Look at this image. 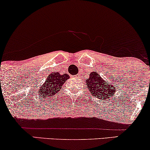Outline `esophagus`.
<instances>
[{
	"mask_svg": "<svg viewBox=\"0 0 150 150\" xmlns=\"http://www.w3.org/2000/svg\"><path fill=\"white\" fill-rule=\"evenodd\" d=\"M76 78H77V77H78V76H76Z\"/></svg>",
	"mask_w": 150,
	"mask_h": 150,
	"instance_id": "34e87169",
	"label": "esophagus"
}]
</instances>
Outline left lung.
<instances>
[{
  "mask_svg": "<svg viewBox=\"0 0 150 150\" xmlns=\"http://www.w3.org/2000/svg\"><path fill=\"white\" fill-rule=\"evenodd\" d=\"M85 84L87 85V88H88L89 92L92 93L93 96L97 95L100 99L103 98L104 100L105 98L113 97L112 96H114L115 92L114 89L116 86L107 84L96 71L89 74Z\"/></svg>",
  "mask_w": 150,
  "mask_h": 150,
  "instance_id": "left-lung-1",
  "label": "left lung"
}]
</instances>
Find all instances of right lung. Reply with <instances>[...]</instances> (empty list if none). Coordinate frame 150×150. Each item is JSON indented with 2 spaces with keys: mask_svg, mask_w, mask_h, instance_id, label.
Listing matches in <instances>:
<instances>
[{
  "mask_svg": "<svg viewBox=\"0 0 150 150\" xmlns=\"http://www.w3.org/2000/svg\"><path fill=\"white\" fill-rule=\"evenodd\" d=\"M69 78L67 74H60L58 72L52 73L47 77L46 81L39 89V92L44 97L52 96L62 89L64 83Z\"/></svg>",
  "mask_w": 150,
  "mask_h": 150,
  "instance_id": "right-lung-1",
  "label": "right lung"
}]
</instances>
